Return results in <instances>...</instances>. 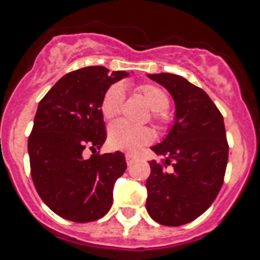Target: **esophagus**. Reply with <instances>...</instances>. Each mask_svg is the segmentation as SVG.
<instances>
[{
    "instance_id": "34e87169",
    "label": "esophagus",
    "mask_w": 260,
    "mask_h": 260,
    "mask_svg": "<svg viewBox=\"0 0 260 260\" xmlns=\"http://www.w3.org/2000/svg\"><path fill=\"white\" fill-rule=\"evenodd\" d=\"M136 159H137L136 155L131 154V153H127V154H125V161H127L128 165H132L133 162L136 161Z\"/></svg>"
}]
</instances>
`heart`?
<instances>
[{
	"instance_id": "b5f03b06",
	"label": "heart",
	"mask_w": 260,
	"mask_h": 260,
	"mask_svg": "<svg viewBox=\"0 0 260 260\" xmlns=\"http://www.w3.org/2000/svg\"><path fill=\"white\" fill-rule=\"evenodd\" d=\"M139 92L145 98L149 107L153 110V119L159 123L168 120L166 110L170 106V99L165 90L155 85H141ZM124 102V89L120 83H114L107 89L101 102V111L105 119H114L120 114ZM153 133L149 128L137 127L124 120L115 121L108 129V143L114 149L135 153L141 146L152 141Z\"/></svg>"
}]
</instances>
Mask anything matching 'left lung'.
Here are the masks:
<instances>
[{
	"label": "left lung",
	"instance_id": "left-lung-1",
	"mask_svg": "<svg viewBox=\"0 0 260 260\" xmlns=\"http://www.w3.org/2000/svg\"><path fill=\"white\" fill-rule=\"evenodd\" d=\"M148 77L171 94L175 121L164 141L152 146L165 159L149 162L146 211L158 224L180 226L204 213L224 183L229 154L224 117L208 94L183 77Z\"/></svg>",
	"mask_w": 260,
	"mask_h": 260
}]
</instances>
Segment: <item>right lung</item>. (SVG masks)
<instances>
[{
  "label": "right lung",
  "mask_w": 260,
  "mask_h": 260,
  "mask_svg": "<svg viewBox=\"0 0 260 260\" xmlns=\"http://www.w3.org/2000/svg\"><path fill=\"white\" fill-rule=\"evenodd\" d=\"M86 67L65 74L36 110L28 137L31 177L42 200L73 222L103 217L112 205V189L127 169L121 152L95 153L106 140L101 102L125 72ZM94 155L87 158L84 150Z\"/></svg>",
  "instance_id": "add662e5"
}]
</instances>
